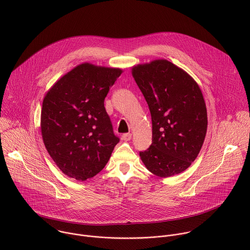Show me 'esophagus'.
<instances>
[{
    "label": "esophagus",
    "mask_w": 250,
    "mask_h": 250,
    "mask_svg": "<svg viewBox=\"0 0 250 250\" xmlns=\"http://www.w3.org/2000/svg\"><path fill=\"white\" fill-rule=\"evenodd\" d=\"M131 139H132V134H130V133L122 135V140L125 142H129Z\"/></svg>",
    "instance_id": "obj_1"
}]
</instances>
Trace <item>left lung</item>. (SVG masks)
I'll return each mask as SVG.
<instances>
[{
	"mask_svg": "<svg viewBox=\"0 0 250 250\" xmlns=\"http://www.w3.org/2000/svg\"><path fill=\"white\" fill-rule=\"evenodd\" d=\"M132 75L152 118V144L140 152L145 167L162 178L185 171L198 156L207 132V108L199 85L167 60L138 64Z\"/></svg>",
	"mask_w": 250,
	"mask_h": 250,
	"instance_id": "obj_1",
	"label": "left lung"
}]
</instances>
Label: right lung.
<instances>
[{
  "mask_svg": "<svg viewBox=\"0 0 250 250\" xmlns=\"http://www.w3.org/2000/svg\"><path fill=\"white\" fill-rule=\"evenodd\" d=\"M122 69L79 64L47 91L40 129L45 147L68 177L85 181L106 166L119 139L104 107Z\"/></svg>",
  "mask_w": 250,
  "mask_h": 250,
  "instance_id": "obj_1",
  "label": "right lung"
}]
</instances>
